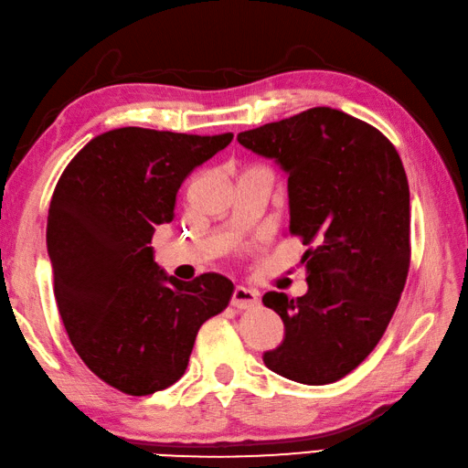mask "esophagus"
I'll list each match as a JSON object with an SVG mask.
<instances>
[{"label":"esophagus","instance_id":"obj_1","mask_svg":"<svg viewBox=\"0 0 468 468\" xmlns=\"http://www.w3.org/2000/svg\"><path fill=\"white\" fill-rule=\"evenodd\" d=\"M232 304L236 309H252L259 304V292L252 289H246L242 284H238L232 292Z\"/></svg>","mask_w":468,"mask_h":468}]
</instances>
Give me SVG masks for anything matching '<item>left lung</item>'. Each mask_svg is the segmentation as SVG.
I'll list each match as a JSON object with an SVG mask.
<instances>
[{"label":"left lung","mask_w":468,"mask_h":468,"mask_svg":"<svg viewBox=\"0 0 468 468\" xmlns=\"http://www.w3.org/2000/svg\"><path fill=\"white\" fill-rule=\"evenodd\" d=\"M238 143L289 176V232L309 250V291H271L284 339L262 356L287 379L325 386L347 376L384 335L410 269V189L396 147L351 114L314 107L238 133Z\"/></svg>","instance_id":"8db88e82"}]
</instances>
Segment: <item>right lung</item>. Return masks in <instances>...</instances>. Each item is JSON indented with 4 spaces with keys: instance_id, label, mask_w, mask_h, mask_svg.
I'll return each mask as SVG.
<instances>
[{
    "instance_id": "1",
    "label": "right lung",
    "mask_w": 468,
    "mask_h": 468,
    "mask_svg": "<svg viewBox=\"0 0 468 468\" xmlns=\"http://www.w3.org/2000/svg\"><path fill=\"white\" fill-rule=\"evenodd\" d=\"M232 137L114 129L87 143L56 184L46 244L62 323L92 374L129 396L176 384L199 327L232 297L218 272L192 282L165 274L149 246L174 220L184 179Z\"/></svg>"
}]
</instances>
